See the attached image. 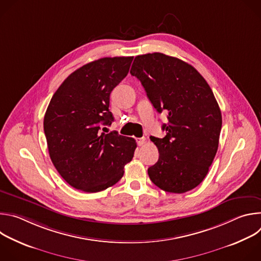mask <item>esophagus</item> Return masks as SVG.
<instances>
[{
	"instance_id": "esophagus-1",
	"label": "esophagus",
	"mask_w": 261,
	"mask_h": 261,
	"mask_svg": "<svg viewBox=\"0 0 261 261\" xmlns=\"http://www.w3.org/2000/svg\"><path fill=\"white\" fill-rule=\"evenodd\" d=\"M136 142H137V144H138L139 146H141V145H143V144H144V142H145V138H144V137L136 138Z\"/></svg>"
}]
</instances>
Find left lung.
Listing matches in <instances>:
<instances>
[{
	"instance_id": "obj_1",
	"label": "left lung",
	"mask_w": 261,
	"mask_h": 261,
	"mask_svg": "<svg viewBox=\"0 0 261 261\" xmlns=\"http://www.w3.org/2000/svg\"><path fill=\"white\" fill-rule=\"evenodd\" d=\"M137 77L159 114H167L163 138L152 137L159 151L148 167L151 180L170 193H185L203 180L216 156L222 115L212 89L190 64L161 53L137 56Z\"/></svg>"
}]
</instances>
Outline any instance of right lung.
<instances>
[{
  "mask_svg": "<svg viewBox=\"0 0 261 261\" xmlns=\"http://www.w3.org/2000/svg\"><path fill=\"white\" fill-rule=\"evenodd\" d=\"M133 57L102 58L71 73L54 94L44 116L50 159L73 188L95 193L124 175L136 142L117 131L109 97L129 72Z\"/></svg>",
  "mask_w": 261,
  "mask_h": 261,
  "instance_id": "right-lung-1",
  "label": "right lung"
}]
</instances>
